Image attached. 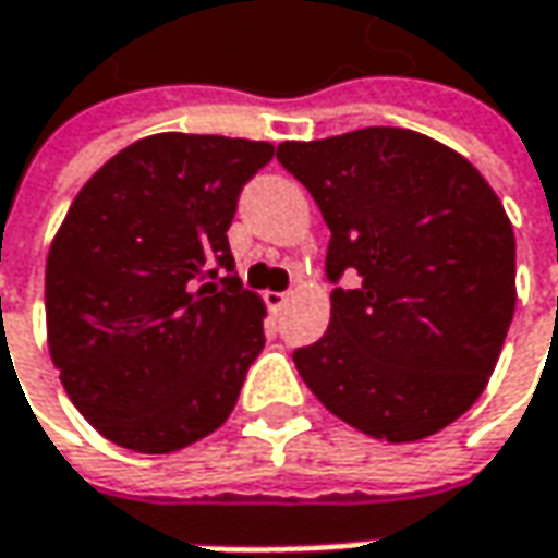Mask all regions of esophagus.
<instances>
[{"label": "esophagus", "instance_id": "esophagus-1", "mask_svg": "<svg viewBox=\"0 0 558 558\" xmlns=\"http://www.w3.org/2000/svg\"><path fill=\"white\" fill-rule=\"evenodd\" d=\"M289 304V292H266V307L269 311H282Z\"/></svg>", "mask_w": 558, "mask_h": 558}]
</instances>
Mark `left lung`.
I'll use <instances>...</instances> for the list:
<instances>
[{"label":"left lung","instance_id":"obj_1","mask_svg":"<svg viewBox=\"0 0 558 558\" xmlns=\"http://www.w3.org/2000/svg\"><path fill=\"white\" fill-rule=\"evenodd\" d=\"M276 159L329 226L332 317L294 349L301 379L374 439L449 427L481 399L515 314V232L499 197L464 156L408 128L286 141Z\"/></svg>","mask_w":558,"mask_h":558}]
</instances>
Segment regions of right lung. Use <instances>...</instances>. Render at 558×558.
<instances>
[{
  "label": "right lung",
  "instance_id": "add662e5",
  "mask_svg": "<svg viewBox=\"0 0 558 558\" xmlns=\"http://www.w3.org/2000/svg\"><path fill=\"white\" fill-rule=\"evenodd\" d=\"M272 154L266 141L154 134L74 197L46 260L49 354L106 439L162 456L232 414L266 311L226 232Z\"/></svg>",
  "mask_w": 558,
  "mask_h": 558
}]
</instances>
